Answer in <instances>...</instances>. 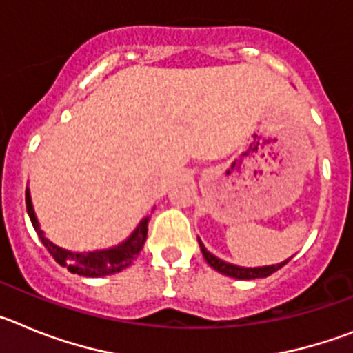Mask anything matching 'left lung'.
<instances>
[{"label":"left lung","mask_w":353,"mask_h":353,"mask_svg":"<svg viewBox=\"0 0 353 353\" xmlns=\"http://www.w3.org/2000/svg\"><path fill=\"white\" fill-rule=\"evenodd\" d=\"M199 242V249L203 252V258L207 260V263L210 265L212 269L217 270V272L224 274V276H230V277H235V279H256V277H267L270 274H274L276 270H279L283 265H286L290 261L285 260L283 263H277V265H267V267H239V265H233V263H228V261L219 260L217 256H214L212 252L207 251V248L203 245V242L198 239Z\"/></svg>","instance_id":"8db88e82"}]
</instances>
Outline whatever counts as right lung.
Here are the masks:
<instances>
[{
  "label": "right lung",
  "instance_id": "right-lung-1",
  "mask_svg": "<svg viewBox=\"0 0 353 353\" xmlns=\"http://www.w3.org/2000/svg\"><path fill=\"white\" fill-rule=\"evenodd\" d=\"M26 210L28 215H30L31 224L35 228L37 235L42 240V244L46 245V249L51 252V256L54 258L61 267H67L72 274H79V276L84 277H102L109 276V274L121 272L123 269H127V267L136 260V256L139 254L143 245H145L146 235H148L150 217H145V219L138 224V228L130 233L129 239L123 240L121 244L114 245V248L92 252H72L63 248H58V245L52 244L51 240L46 239L43 232L40 230L39 221H37L33 205H31L30 189H26Z\"/></svg>",
  "mask_w": 353,
  "mask_h": 353
}]
</instances>
